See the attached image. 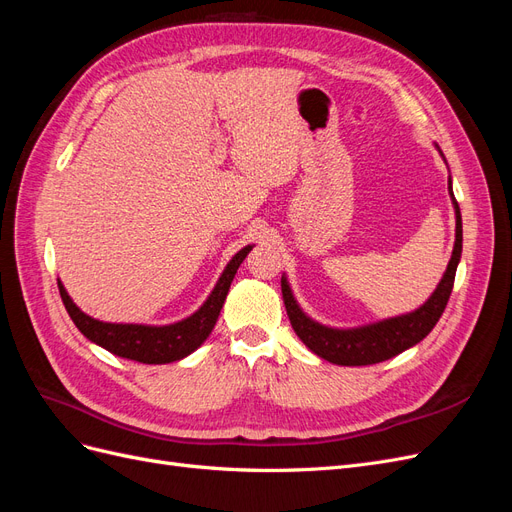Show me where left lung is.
<instances>
[{"label":"left lung","instance_id":"left-lung-1","mask_svg":"<svg viewBox=\"0 0 512 512\" xmlns=\"http://www.w3.org/2000/svg\"><path fill=\"white\" fill-rule=\"evenodd\" d=\"M436 149L440 151L438 145ZM440 156L444 158L442 151ZM448 194H451L453 209H455L453 254H451V260H448V267L442 275L440 284L431 292V297L410 314L384 318V320L363 324V327H354V329L327 327V324H320L303 312L297 299H294L288 277L282 275V294H284V305H286L290 324L294 333L299 335V339L309 350L329 363L359 367V365H374V363L389 361L393 356L416 346L418 342H423V339L431 333V329L436 327V322L440 320L444 307L448 303V297H451L457 265L461 260V243H463L461 211L453 194L451 177H448Z\"/></svg>","mask_w":512,"mask_h":512}]
</instances>
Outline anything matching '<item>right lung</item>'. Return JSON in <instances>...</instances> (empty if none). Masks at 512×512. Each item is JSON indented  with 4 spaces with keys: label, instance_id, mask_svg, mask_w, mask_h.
<instances>
[{
    "label": "right lung",
    "instance_id": "add662e5",
    "mask_svg": "<svg viewBox=\"0 0 512 512\" xmlns=\"http://www.w3.org/2000/svg\"><path fill=\"white\" fill-rule=\"evenodd\" d=\"M252 247L254 245H245L243 250H239L230 258L207 301L200 305L192 316L173 324L102 322L81 312V307L70 299V294L64 288V284H61V280L57 282V286L61 301H64L72 322L89 342H94L104 350L121 356V359H130L147 365L175 363L203 346L205 339L211 335L215 322H218V316L222 312L230 284L235 280V273L241 267L245 256L252 252Z\"/></svg>",
    "mask_w": 512,
    "mask_h": 512
}]
</instances>
